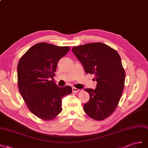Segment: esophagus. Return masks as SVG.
Here are the masks:
<instances>
[{
    "instance_id": "34e87169",
    "label": "esophagus",
    "mask_w": 148,
    "mask_h": 148,
    "mask_svg": "<svg viewBox=\"0 0 148 148\" xmlns=\"http://www.w3.org/2000/svg\"><path fill=\"white\" fill-rule=\"evenodd\" d=\"M79 90H80L78 89V88H75V87H73V92H74V93H77V92H78Z\"/></svg>"
}]
</instances>
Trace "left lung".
Here are the masks:
<instances>
[{
	"label": "left lung",
	"instance_id": "1",
	"mask_svg": "<svg viewBox=\"0 0 148 148\" xmlns=\"http://www.w3.org/2000/svg\"><path fill=\"white\" fill-rule=\"evenodd\" d=\"M87 74H94L95 89L85 88L90 95L84 110L95 120L110 116L119 103L125 86V72L116 50L102 43H91L72 49Z\"/></svg>",
	"mask_w": 148,
	"mask_h": 148
}]
</instances>
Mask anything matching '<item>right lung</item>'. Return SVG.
Returning a JSON list of instances; mask_svg holds the SVG:
<instances>
[{
    "mask_svg": "<svg viewBox=\"0 0 148 148\" xmlns=\"http://www.w3.org/2000/svg\"><path fill=\"white\" fill-rule=\"evenodd\" d=\"M69 46L47 43L33 46L20 59L17 66L18 90L29 110L39 119L51 120L62 111V98L72 93V87H59L49 81L55 74L59 60Z\"/></svg>",
    "mask_w": 148,
    "mask_h": 148,
    "instance_id": "1",
    "label": "right lung"
}]
</instances>
